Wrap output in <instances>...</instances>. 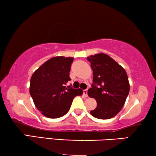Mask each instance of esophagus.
Masks as SVG:
<instances>
[{
    "label": "esophagus",
    "instance_id": "34e87169",
    "mask_svg": "<svg viewBox=\"0 0 156 156\" xmlns=\"http://www.w3.org/2000/svg\"><path fill=\"white\" fill-rule=\"evenodd\" d=\"M83 94H84L85 97H88V95H87V89H84V90H83Z\"/></svg>",
    "mask_w": 156,
    "mask_h": 156
}]
</instances>
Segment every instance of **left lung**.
Here are the masks:
<instances>
[{
	"instance_id": "8db88e82",
	"label": "left lung",
	"mask_w": 156,
	"mask_h": 156,
	"mask_svg": "<svg viewBox=\"0 0 156 156\" xmlns=\"http://www.w3.org/2000/svg\"><path fill=\"white\" fill-rule=\"evenodd\" d=\"M93 71V84L88 89L89 97L97 102L90 113L99 119H109L116 116L124 105L130 85L125 69L104 53L87 57Z\"/></svg>"
}]
</instances>
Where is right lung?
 <instances>
[{"mask_svg":"<svg viewBox=\"0 0 156 156\" xmlns=\"http://www.w3.org/2000/svg\"><path fill=\"white\" fill-rule=\"evenodd\" d=\"M74 58L52 57L40 66L32 75L30 94L34 104L44 116L57 119L69 112L76 96H81V89L66 87L71 80L69 72Z\"/></svg>","mask_w":156,"mask_h":156,"instance_id":"add662e5","label":"right lung"}]
</instances>
